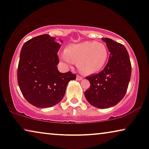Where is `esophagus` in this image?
<instances>
[{
  "instance_id": "esophagus-1",
  "label": "esophagus",
  "mask_w": 149,
  "mask_h": 149,
  "mask_svg": "<svg viewBox=\"0 0 149 149\" xmlns=\"http://www.w3.org/2000/svg\"><path fill=\"white\" fill-rule=\"evenodd\" d=\"M83 79V77L81 76H79V75H77V80H79V81H81V80Z\"/></svg>"
}]
</instances>
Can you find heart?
Returning a JSON list of instances; mask_svg holds the SVG:
<instances>
[{"mask_svg": "<svg viewBox=\"0 0 149 149\" xmlns=\"http://www.w3.org/2000/svg\"><path fill=\"white\" fill-rule=\"evenodd\" d=\"M61 59L68 66L77 62V67L85 74H93L103 68L108 59L107 47L93 41L68 45L61 54Z\"/></svg>", "mask_w": 149, "mask_h": 149, "instance_id": "1", "label": "heart"}]
</instances>
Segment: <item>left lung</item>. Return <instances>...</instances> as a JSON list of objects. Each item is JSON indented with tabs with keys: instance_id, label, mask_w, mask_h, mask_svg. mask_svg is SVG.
<instances>
[{
	"instance_id": "1",
	"label": "left lung",
	"mask_w": 149,
	"mask_h": 149,
	"mask_svg": "<svg viewBox=\"0 0 149 149\" xmlns=\"http://www.w3.org/2000/svg\"><path fill=\"white\" fill-rule=\"evenodd\" d=\"M110 54L108 62L100 73L86 77L90 87L85 96L91 105L105 109L117 105L128 89L132 66L130 57L124 45L109 38H102Z\"/></svg>"
}]
</instances>
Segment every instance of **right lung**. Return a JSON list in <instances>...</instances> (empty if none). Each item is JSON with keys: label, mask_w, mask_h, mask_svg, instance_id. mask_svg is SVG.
Here are the masks:
<instances>
[{"label": "right lung", "mask_w": 149, "mask_h": 149, "mask_svg": "<svg viewBox=\"0 0 149 149\" xmlns=\"http://www.w3.org/2000/svg\"><path fill=\"white\" fill-rule=\"evenodd\" d=\"M60 46L54 38L43 34L28 40L21 48L17 68L19 87L25 100L39 108L58 103L68 82L77 78L70 71L61 73L58 70Z\"/></svg>", "instance_id": "add662e5"}]
</instances>
